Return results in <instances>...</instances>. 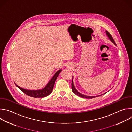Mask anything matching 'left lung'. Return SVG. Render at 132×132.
<instances>
[{
	"label": "left lung",
	"instance_id": "1",
	"mask_svg": "<svg viewBox=\"0 0 132 132\" xmlns=\"http://www.w3.org/2000/svg\"><path fill=\"white\" fill-rule=\"evenodd\" d=\"M106 33L108 36L109 37V38L110 39V40L111 41V42H112L114 44L116 45V43L114 40H113V37H112V35H111V34H110L109 32H108L107 31H106ZM71 88H72V92L74 93V94H75V95H77V96H79V97H81V98H83L92 99V98H95V97H98V96H101V95H100V96H98L91 97V96H85V95H82V94L79 93L78 91H77L76 90V89H75V87H74V85H73V82L72 79V83H71Z\"/></svg>",
	"mask_w": 132,
	"mask_h": 132
}]
</instances>
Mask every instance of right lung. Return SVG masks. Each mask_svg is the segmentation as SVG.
Masks as SVG:
<instances>
[{"label": "right lung", "instance_id": "1", "mask_svg": "<svg viewBox=\"0 0 132 132\" xmlns=\"http://www.w3.org/2000/svg\"><path fill=\"white\" fill-rule=\"evenodd\" d=\"M62 71L61 69L59 70L56 72L55 75L51 79V80L50 81V82L47 84L46 86L43 88V89L41 90H28L24 89H23L22 88H20L19 86H18L15 84L16 87L20 89L23 92H24L25 94H26L27 95L32 97L33 98H44L45 97L51 93L54 85L55 84V81L57 79L59 73L61 72Z\"/></svg>", "mask_w": 132, "mask_h": 132}]
</instances>
